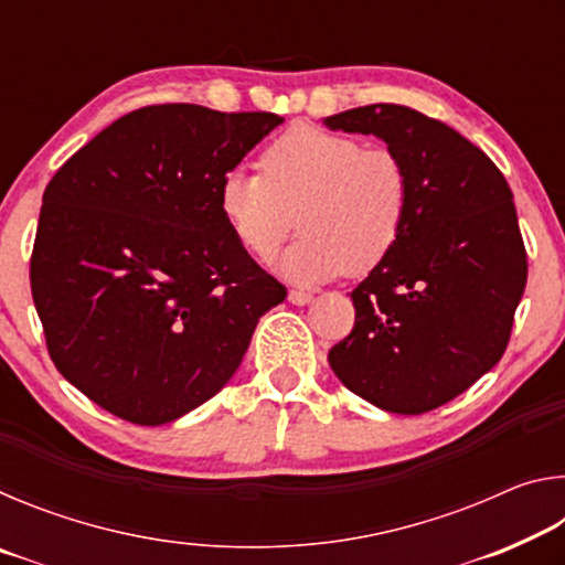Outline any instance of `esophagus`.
<instances>
[{"label": "esophagus", "instance_id": "obj_1", "mask_svg": "<svg viewBox=\"0 0 565 565\" xmlns=\"http://www.w3.org/2000/svg\"><path fill=\"white\" fill-rule=\"evenodd\" d=\"M289 301H291L294 306H306V303L313 301V294L301 291V289H291V291H289Z\"/></svg>", "mask_w": 565, "mask_h": 565}]
</instances>
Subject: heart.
<instances>
[{
    "mask_svg": "<svg viewBox=\"0 0 565 565\" xmlns=\"http://www.w3.org/2000/svg\"><path fill=\"white\" fill-rule=\"evenodd\" d=\"M262 174L234 169L218 184V212L254 259L301 236L276 269L299 286L361 276L386 259L411 209V174L394 149L347 134L294 127L262 154Z\"/></svg>",
    "mask_w": 565,
    "mask_h": 565,
    "instance_id": "1",
    "label": "heart"
}]
</instances>
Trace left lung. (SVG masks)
<instances>
[{
  "instance_id": "obj_1",
  "label": "left lung",
  "mask_w": 565,
  "mask_h": 565,
  "mask_svg": "<svg viewBox=\"0 0 565 565\" xmlns=\"http://www.w3.org/2000/svg\"><path fill=\"white\" fill-rule=\"evenodd\" d=\"M323 124L374 134L411 174L404 232L351 291L356 321L329 363L369 404L426 414L489 374L509 347L529 276L513 194L481 149L416 109L369 104Z\"/></svg>"
}]
</instances>
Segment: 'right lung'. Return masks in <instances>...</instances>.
<instances>
[{"label": "right lung", "mask_w": 565, "mask_h": 565, "mask_svg": "<svg viewBox=\"0 0 565 565\" xmlns=\"http://www.w3.org/2000/svg\"><path fill=\"white\" fill-rule=\"evenodd\" d=\"M284 119L157 104L109 124L42 196L32 296L72 386L139 426L226 386L286 299L218 212V184Z\"/></svg>", "instance_id": "1"}]
</instances>
